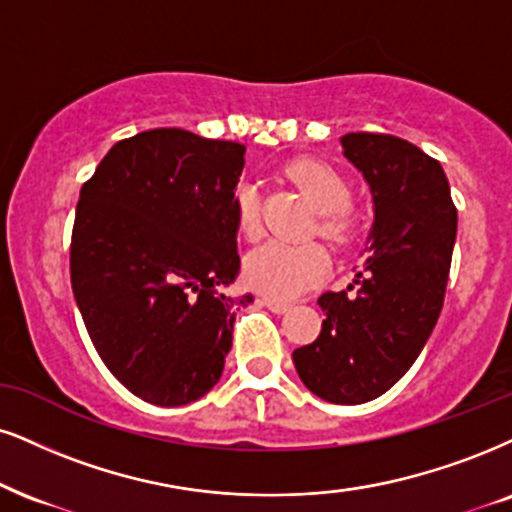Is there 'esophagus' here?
Returning <instances> with one entry per match:
<instances>
[{"label":"esophagus","mask_w":512,"mask_h":512,"mask_svg":"<svg viewBox=\"0 0 512 512\" xmlns=\"http://www.w3.org/2000/svg\"><path fill=\"white\" fill-rule=\"evenodd\" d=\"M258 301H261V304L266 306V308H270V311H273V313H287L289 308H292V304H287V301L270 299V296H261V299H258Z\"/></svg>","instance_id":"1"}]
</instances>
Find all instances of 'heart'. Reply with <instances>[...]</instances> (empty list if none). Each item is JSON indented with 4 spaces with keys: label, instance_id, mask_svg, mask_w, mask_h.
Here are the masks:
<instances>
[{
    "label": "heart",
    "instance_id": "obj_1",
    "mask_svg": "<svg viewBox=\"0 0 512 512\" xmlns=\"http://www.w3.org/2000/svg\"><path fill=\"white\" fill-rule=\"evenodd\" d=\"M289 180L318 208V235L334 246L351 242L356 232L349 204L351 182L337 168L315 159H299L287 166ZM235 220L239 235L256 239L261 235V201L256 187L242 182L235 189ZM327 273V254L320 244L268 242L251 251L244 261V280L256 292L273 299H294L318 285Z\"/></svg>",
    "mask_w": 512,
    "mask_h": 512
}]
</instances>
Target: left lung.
Wrapping results in <instances>:
<instances>
[{
	"instance_id": "8db88e82",
	"label": "left lung",
	"mask_w": 512,
	"mask_h": 512,
	"mask_svg": "<svg viewBox=\"0 0 512 512\" xmlns=\"http://www.w3.org/2000/svg\"><path fill=\"white\" fill-rule=\"evenodd\" d=\"M344 154L375 199L370 256L346 292L318 299V339L292 353L320 399L356 406L406 375L444 306L458 211L437 159L401 137L349 132Z\"/></svg>"
}]
</instances>
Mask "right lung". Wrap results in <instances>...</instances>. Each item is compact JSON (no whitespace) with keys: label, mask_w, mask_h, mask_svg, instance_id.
Instances as JSON below:
<instances>
[{"label":"right lung","mask_w":512,"mask_h":512,"mask_svg":"<svg viewBox=\"0 0 512 512\" xmlns=\"http://www.w3.org/2000/svg\"><path fill=\"white\" fill-rule=\"evenodd\" d=\"M244 144L180 128L116 142L80 189L71 285L111 375L154 406L216 387L232 346ZM254 301L242 296L239 304Z\"/></svg>","instance_id":"right-lung-1"}]
</instances>
